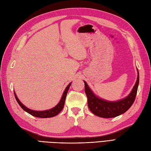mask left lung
I'll use <instances>...</instances> for the list:
<instances>
[{
    "label": "left lung",
    "instance_id": "8db88e82",
    "mask_svg": "<svg viewBox=\"0 0 151 151\" xmlns=\"http://www.w3.org/2000/svg\"><path fill=\"white\" fill-rule=\"evenodd\" d=\"M137 71L138 77L131 92L125 98L114 101H110L99 98L93 92L86 82L83 81L85 83V93L88 99V106L90 111L93 114L104 118H114L127 111L134 101L138 90L139 85V72L138 69Z\"/></svg>",
    "mask_w": 151,
    "mask_h": 151
}]
</instances>
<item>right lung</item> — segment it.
Listing matches in <instances>:
<instances>
[{
  "label": "right lung",
  "instance_id": "right-lung-1",
  "mask_svg": "<svg viewBox=\"0 0 151 151\" xmlns=\"http://www.w3.org/2000/svg\"><path fill=\"white\" fill-rule=\"evenodd\" d=\"M71 83H70L66 87V88L64 92H63L62 97L61 99H60L59 102L57 104V105L53 107L52 109H50L46 110H42V111H37V110H33L32 109H29L27 108L26 106H24L23 104L20 101V100L18 99L16 93L14 91V94L15 99L17 100V101L19 103V105L21 106V108L26 111V112L29 113V114H31L33 116L35 117H37V118H52V117L55 116L56 115H58V114L61 111L62 109H63L65 105V99H66V96L67 95V92H68L69 88L70 86V85H71Z\"/></svg>",
  "mask_w": 151,
  "mask_h": 151
}]
</instances>
